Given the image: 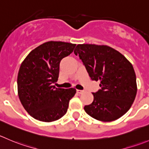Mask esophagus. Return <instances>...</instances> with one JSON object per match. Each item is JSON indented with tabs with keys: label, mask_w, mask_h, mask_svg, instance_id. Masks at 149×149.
I'll list each match as a JSON object with an SVG mask.
<instances>
[{
	"label": "esophagus",
	"mask_w": 149,
	"mask_h": 149,
	"mask_svg": "<svg viewBox=\"0 0 149 149\" xmlns=\"http://www.w3.org/2000/svg\"><path fill=\"white\" fill-rule=\"evenodd\" d=\"M76 92H77V93H79V94H82V93H84V90H81V89H77V90H76Z\"/></svg>",
	"instance_id": "34e87169"
}]
</instances>
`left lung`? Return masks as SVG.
Wrapping results in <instances>:
<instances>
[{"label": "left lung", "mask_w": 149, "mask_h": 149, "mask_svg": "<svg viewBox=\"0 0 149 149\" xmlns=\"http://www.w3.org/2000/svg\"><path fill=\"white\" fill-rule=\"evenodd\" d=\"M92 81L101 89L92 93L94 100L85 105L86 113L97 120L111 122L127 113L137 93L136 76L132 64L108 46L79 44L74 50Z\"/></svg>", "instance_id": "1"}]
</instances>
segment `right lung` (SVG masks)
Here are the masks:
<instances>
[{
  "label": "right lung",
  "mask_w": 149,
  "mask_h": 149,
  "mask_svg": "<svg viewBox=\"0 0 149 149\" xmlns=\"http://www.w3.org/2000/svg\"><path fill=\"white\" fill-rule=\"evenodd\" d=\"M76 44L49 41L30 52L21 64L17 76L18 95L27 113L38 121L54 122L63 117L74 88H56L60 61L73 52Z\"/></svg>",
  "instance_id": "add662e5"
}]
</instances>
